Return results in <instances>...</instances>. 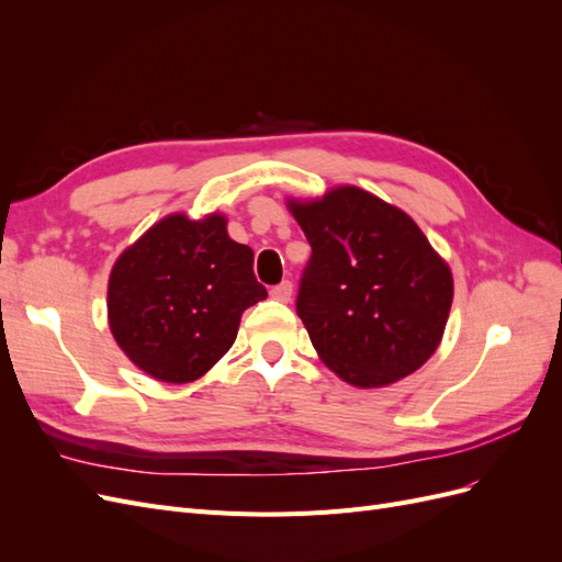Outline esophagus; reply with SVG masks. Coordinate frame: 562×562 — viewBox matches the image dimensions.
I'll return each instance as SVG.
<instances>
[{"mask_svg":"<svg viewBox=\"0 0 562 562\" xmlns=\"http://www.w3.org/2000/svg\"><path fill=\"white\" fill-rule=\"evenodd\" d=\"M269 295L274 297V300H279V302H291V297H293V283L291 281H283V283L271 288Z\"/></svg>","mask_w":562,"mask_h":562,"instance_id":"1","label":"esophagus"}]
</instances>
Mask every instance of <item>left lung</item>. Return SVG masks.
<instances>
[{
  "label": "left lung",
  "mask_w": 562,
  "mask_h": 562,
  "mask_svg": "<svg viewBox=\"0 0 562 562\" xmlns=\"http://www.w3.org/2000/svg\"><path fill=\"white\" fill-rule=\"evenodd\" d=\"M285 206L312 246L297 316L318 359L359 389L413 375L443 339L450 265L411 215L356 184Z\"/></svg>",
  "instance_id": "1"
}]
</instances>
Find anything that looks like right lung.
<instances>
[{"label":"right lung","instance_id":"add662e5","mask_svg":"<svg viewBox=\"0 0 562 562\" xmlns=\"http://www.w3.org/2000/svg\"><path fill=\"white\" fill-rule=\"evenodd\" d=\"M267 297L252 250L223 213H168L119 255L108 281L114 342L145 375L187 384L232 349L241 314Z\"/></svg>","mask_w":562,"mask_h":562}]
</instances>
